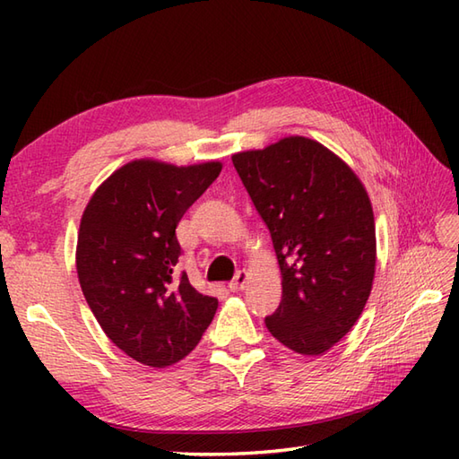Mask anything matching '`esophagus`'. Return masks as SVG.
<instances>
[{
    "mask_svg": "<svg viewBox=\"0 0 459 459\" xmlns=\"http://www.w3.org/2000/svg\"><path fill=\"white\" fill-rule=\"evenodd\" d=\"M247 281H248V272L247 270H238L237 276L232 278V281L229 284V288L232 291H238V290H242V288L247 286Z\"/></svg>",
    "mask_w": 459,
    "mask_h": 459,
    "instance_id": "1",
    "label": "esophagus"
}]
</instances>
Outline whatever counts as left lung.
Instances as JSON below:
<instances>
[{"label": "left lung", "instance_id": "left-lung-1", "mask_svg": "<svg viewBox=\"0 0 459 459\" xmlns=\"http://www.w3.org/2000/svg\"><path fill=\"white\" fill-rule=\"evenodd\" d=\"M232 163L281 272V301L266 327L296 353H325L355 325L373 288L375 217L363 183L304 135L235 153Z\"/></svg>", "mask_w": 459, "mask_h": 459}]
</instances>
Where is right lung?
Segmentation results:
<instances>
[{"instance_id": "1", "label": "right lung", "mask_w": 459, "mask_h": 459, "mask_svg": "<svg viewBox=\"0 0 459 459\" xmlns=\"http://www.w3.org/2000/svg\"><path fill=\"white\" fill-rule=\"evenodd\" d=\"M222 165L135 160L116 169L86 204L76 272L104 333L148 367H169L197 347L219 307L185 272L175 229Z\"/></svg>"}]
</instances>
